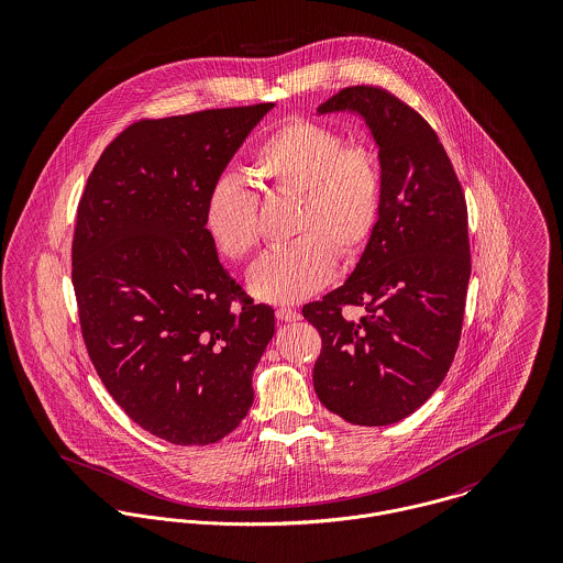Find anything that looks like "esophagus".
I'll return each mask as SVG.
<instances>
[{
	"instance_id": "obj_1",
	"label": "esophagus",
	"mask_w": 563,
	"mask_h": 563,
	"mask_svg": "<svg viewBox=\"0 0 563 563\" xmlns=\"http://www.w3.org/2000/svg\"><path fill=\"white\" fill-rule=\"evenodd\" d=\"M275 317L284 322H295L301 319V314H299L297 310H292V308H277V310H275Z\"/></svg>"
}]
</instances>
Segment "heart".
<instances>
[{
	"label": "heart",
	"instance_id": "obj_1",
	"mask_svg": "<svg viewBox=\"0 0 563 563\" xmlns=\"http://www.w3.org/2000/svg\"><path fill=\"white\" fill-rule=\"evenodd\" d=\"M249 173L268 195L297 197L290 234L297 241L268 251L249 273V290L271 303H297L329 282L340 260L360 255L373 239L384 175L375 152L344 145L338 130L303 117L275 125L255 145ZM257 195L236 177L212 184L203 225L228 260L244 262L260 244Z\"/></svg>",
	"mask_w": 563,
	"mask_h": 563
}]
</instances>
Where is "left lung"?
<instances>
[{
	"instance_id": "obj_1",
	"label": "left lung",
	"mask_w": 563,
	"mask_h": 563,
	"mask_svg": "<svg viewBox=\"0 0 563 563\" xmlns=\"http://www.w3.org/2000/svg\"><path fill=\"white\" fill-rule=\"evenodd\" d=\"M364 117L384 175L377 230L351 277L303 319L321 333L314 390L351 424L399 422L444 382L462 335L471 279L468 210L433 128L382 86H349L319 112ZM346 305L364 307L346 320Z\"/></svg>"
}]
</instances>
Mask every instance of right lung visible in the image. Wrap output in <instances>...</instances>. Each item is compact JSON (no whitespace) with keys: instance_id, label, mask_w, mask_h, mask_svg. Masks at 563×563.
Instances as JSON below:
<instances>
[{"instance_id":"obj_1","label":"right lung","mask_w":563,"mask_h":563,"mask_svg":"<svg viewBox=\"0 0 563 563\" xmlns=\"http://www.w3.org/2000/svg\"><path fill=\"white\" fill-rule=\"evenodd\" d=\"M275 103L141 119L92 166L71 279L88 357L117 405L170 444L232 433L275 333L203 225L212 184Z\"/></svg>"}]
</instances>
